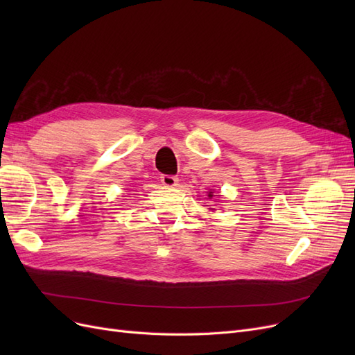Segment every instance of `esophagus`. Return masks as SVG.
<instances>
[{"label":"esophagus","mask_w":355,"mask_h":355,"mask_svg":"<svg viewBox=\"0 0 355 355\" xmlns=\"http://www.w3.org/2000/svg\"><path fill=\"white\" fill-rule=\"evenodd\" d=\"M178 182H179V179L176 176H171V175H163V176H161V184H163L166 188H175V187H178Z\"/></svg>","instance_id":"esophagus-1"}]
</instances>
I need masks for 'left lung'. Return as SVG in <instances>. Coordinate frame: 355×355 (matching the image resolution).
<instances>
[{"label": "left lung", "mask_w": 355, "mask_h": 355, "mask_svg": "<svg viewBox=\"0 0 355 355\" xmlns=\"http://www.w3.org/2000/svg\"><path fill=\"white\" fill-rule=\"evenodd\" d=\"M213 197V191H209V198Z\"/></svg>", "instance_id": "left-lung-1"}]
</instances>
